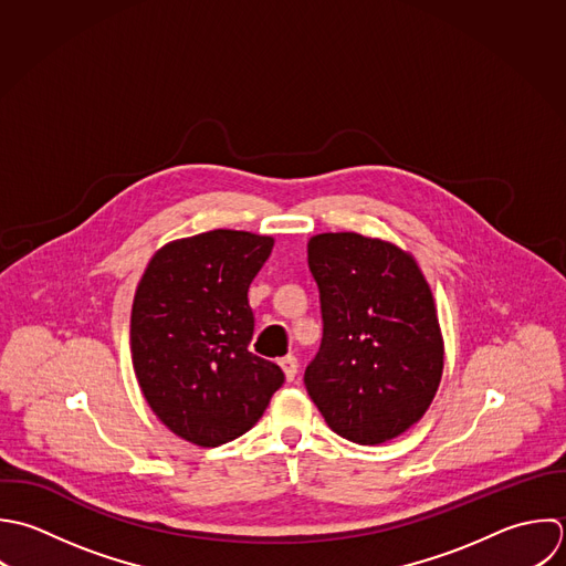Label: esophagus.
I'll list each match as a JSON object with an SVG mask.
<instances>
[{
    "instance_id": "esophagus-1",
    "label": "esophagus",
    "mask_w": 566,
    "mask_h": 566,
    "mask_svg": "<svg viewBox=\"0 0 566 566\" xmlns=\"http://www.w3.org/2000/svg\"><path fill=\"white\" fill-rule=\"evenodd\" d=\"M280 368L284 370L286 381H293V379L297 377V368H300L297 357H295V355H286V357H282V359H280Z\"/></svg>"
}]
</instances>
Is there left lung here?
<instances>
[{
	"label": "left lung",
	"instance_id": "left-lung-1",
	"mask_svg": "<svg viewBox=\"0 0 566 566\" xmlns=\"http://www.w3.org/2000/svg\"><path fill=\"white\" fill-rule=\"evenodd\" d=\"M324 335L306 390L339 437L386 443L430 408L443 375V335L417 260L361 233L308 240Z\"/></svg>",
	"mask_w": 566,
	"mask_h": 566
}]
</instances>
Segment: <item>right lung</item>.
<instances>
[{"label":"right lung","mask_w":566,"mask_h":566,"mask_svg":"<svg viewBox=\"0 0 566 566\" xmlns=\"http://www.w3.org/2000/svg\"><path fill=\"white\" fill-rule=\"evenodd\" d=\"M271 235L213 229L174 240L149 260L132 304L129 346L151 412L180 439L218 448L249 432L284 384L249 350V286Z\"/></svg>","instance_id":"obj_1"}]
</instances>
